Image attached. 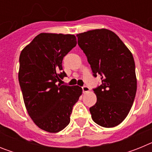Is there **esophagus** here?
<instances>
[{
	"label": "esophagus",
	"instance_id": "1",
	"mask_svg": "<svg viewBox=\"0 0 152 152\" xmlns=\"http://www.w3.org/2000/svg\"><path fill=\"white\" fill-rule=\"evenodd\" d=\"M82 90H83V93H84V94H85V93H88L90 91V88H88V86H84V87H82Z\"/></svg>",
	"mask_w": 152,
	"mask_h": 152
}]
</instances>
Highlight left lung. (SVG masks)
<instances>
[{
    "instance_id": "obj_1",
    "label": "left lung",
    "mask_w": 152,
    "mask_h": 152,
    "mask_svg": "<svg viewBox=\"0 0 152 152\" xmlns=\"http://www.w3.org/2000/svg\"><path fill=\"white\" fill-rule=\"evenodd\" d=\"M94 76L100 75L102 84L94 89L96 103L90 108L92 119L99 126L112 128L128 116L137 90L133 56L119 36L107 29L77 35Z\"/></svg>"
}]
</instances>
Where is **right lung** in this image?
I'll list each match as a JSON object with an SVG mask.
<instances>
[{
    "label": "right lung",
    "mask_w": 152,
    "mask_h": 152,
    "mask_svg": "<svg viewBox=\"0 0 152 152\" xmlns=\"http://www.w3.org/2000/svg\"><path fill=\"white\" fill-rule=\"evenodd\" d=\"M76 45L74 35L42 33L20 56L18 78L26 110L39 128L50 133L69 124L74 105L82 94L78 86L56 84L66 76L63 58Z\"/></svg>",
    "instance_id": "1"
}]
</instances>
